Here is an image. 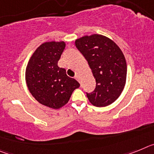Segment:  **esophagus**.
I'll use <instances>...</instances> for the list:
<instances>
[{"mask_svg":"<svg viewBox=\"0 0 154 154\" xmlns=\"http://www.w3.org/2000/svg\"><path fill=\"white\" fill-rule=\"evenodd\" d=\"M75 79L77 80L78 82H79V76L78 75H76L75 76Z\"/></svg>","mask_w":154,"mask_h":154,"instance_id":"1","label":"esophagus"}]
</instances>
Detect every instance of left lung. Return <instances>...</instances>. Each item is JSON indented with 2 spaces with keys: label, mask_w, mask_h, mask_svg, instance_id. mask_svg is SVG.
I'll return each instance as SVG.
<instances>
[{
  "label": "left lung",
  "mask_w": 154,
  "mask_h": 154,
  "mask_svg": "<svg viewBox=\"0 0 154 154\" xmlns=\"http://www.w3.org/2000/svg\"><path fill=\"white\" fill-rule=\"evenodd\" d=\"M96 79V89L86 93L97 107L107 106L119 98L126 80L127 67L124 55L113 41L102 35L82 37L75 42Z\"/></svg>",
  "instance_id": "left-lung-1"
}]
</instances>
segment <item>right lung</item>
<instances>
[{
    "label": "right lung",
    "instance_id": "add662e5",
    "mask_svg": "<svg viewBox=\"0 0 154 154\" xmlns=\"http://www.w3.org/2000/svg\"><path fill=\"white\" fill-rule=\"evenodd\" d=\"M65 48L64 42H48L41 45L31 55L25 71L28 90L41 104L60 109L69 102L80 84L66 75L58 62Z\"/></svg>",
    "mask_w": 154,
    "mask_h": 154
}]
</instances>
